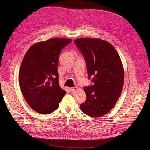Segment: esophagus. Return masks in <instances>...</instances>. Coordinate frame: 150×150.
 I'll return each instance as SVG.
<instances>
[{
    "mask_svg": "<svg viewBox=\"0 0 150 150\" xmlns=\"http://www.w3.org/2000/svg\"><path fill=\"white\" fill-rule=\"evenodd\" d=\"M76 89H77V88H76V87L71 88H70V91H72V92H74V91H75L76 90Z\"/></svg>",
    "mask_w": 150,
    "mask_h": 150,
    "instance_id": "34e87169",
    "label": "esophagus"
}]
</instances>
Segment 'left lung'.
I'll list each match as a JSON object with an SVG mask.
<instances>
[{
  "mask_svg": "<svg viewBox=\"0 0 150 150\" xmlns=\"http://www.w3.org/2000/svg\"><path fill=\"white\" fill-rule=\"evenodd\" d=\"M84 57L88 77L93 85L84 87L86 100L81 111L92 117H101L114 108L122 92L124 69L114 46L98 38H78L74 41Z\"/></svg>",
  "mask_w": 150,
  "mask_h": 150,
  "instance_id": "1",
  "label": "left lung"
}]
</instances>
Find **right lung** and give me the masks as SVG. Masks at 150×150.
<instances>
[{
	"label": "right lung",
	"instance_id": "obj_1",
	"mask_svg": "<svg viewBox=\"0 0 150 150\" xmlns=\"http://www.w3.org/2000/svg\"><path fill=\"white\" fill-rule=\"evenodd\" d=\"M72 40L52 38L31 45L23 58L19 83L28 105L39 114L56 110L66 92L59 85L57 67L61 50Z\"/></svg>",
	"mask_w": 150,
	"mask_h": 150
}]
</instances>
